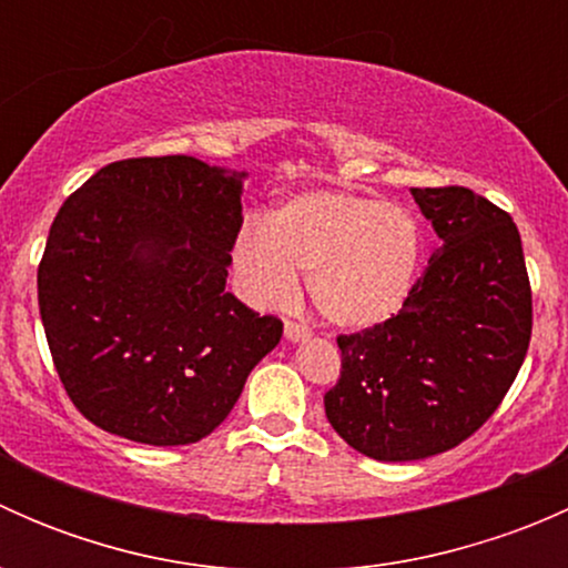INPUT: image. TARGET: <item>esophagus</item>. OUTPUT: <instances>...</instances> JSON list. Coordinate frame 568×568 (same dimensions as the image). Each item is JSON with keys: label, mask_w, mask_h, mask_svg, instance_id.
I'll return each instance as SVG.
<instances>
[{"label": "esophagus", "mask_w": 568, "mask_h": 568, "mask_svg": "<svg viewBox=\"0 0 568 568\" xmlns=\"http://www.w3.org/2000/svg\"><path fill=\"white\" fill-rule=\"evenodd\" d=\"M311 337V326L300 324V321H285V341L291 343H300Z\"/></svg>", "instance_id": "obj_1"}]
</instances>
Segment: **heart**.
I'll return each mask as SVG.
<instances>
[{
    "label": "heart",
    "instance_id": "heart-1",
    "mask_svg": "<svg viewBox=\"0 0 568 568\" xmlns=\"http://www.w3.org/2000/svg\"><path fill=\"white\" fill-rule=\"evenodd\" d=\"M420 225L404 205L348 192H307L247 222L233 266L252 302L288 305L300 272L318 313L346 329L385 324L409 300L420 272Z\"/></svg>",
    "mask_w": 568,
    "mask_h": 568
}]
</instances>
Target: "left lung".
Segmentation results:
<instances>
[{"mask_svg":"<svg viewBox=\"0 0 568 568\" xmlns=\"http://www.w3.org/2000/svg\"><path fill=\"white\" fill-rule=\"evenodd\" d=\"M443 247L406 305L341 335L326 420L376 462H415L478 432L525 363L532 300L511 216L464 186L412 189Z\"/></svg>","mask_w":568,"mask_h":568,"instance_id":"8db88e82","label":"left lung"}]
</instances>
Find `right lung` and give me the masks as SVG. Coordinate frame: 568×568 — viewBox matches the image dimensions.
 <instances>
[{"label":"right lung","mask_w":568,"mask_h":568,"mask_svg":"<svg viewBox=\"0 0 568 568\" xmlns=\"http://www.w3.org/2000/svg\"><path fill=\"white\" fill-rule=\"evenodd\" d=\"M247 173L194 156L123 159L57 211L38 305L73 406L142 445L209 437L283 337L225 291Z\"/></svg>","instance_id":"1"}]
</instances>
